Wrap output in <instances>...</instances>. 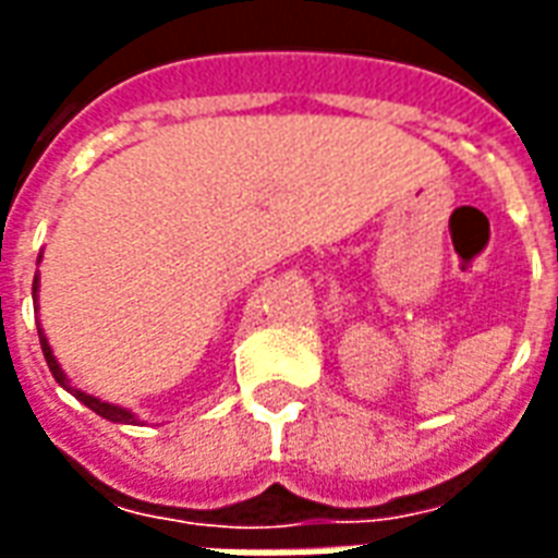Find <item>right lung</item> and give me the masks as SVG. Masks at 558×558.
Instances as JSON below:
<instances>
[{
  "label": "right lung",
  "instance_id": "right-lung-1",
  "mask_svg": "<svg viewBox=\"0 0 558 558\" xmlns=\"http://www.w3.org/2000/svg\"><path fill=\"white\" fill-rule=\"evenodd\" d=\"M40 263V259H37ZM37 287H40V278L35 275V283H32V299H35L37 304ZM37 311V307H35ZM37 337H40V349H44V357H47V366H49V373H52V378L68 390V393H73L76 399H80L82 405L90 408L94 414H100L102 420H111V423H138V416L132 414V411H126V408L121 405H111V402H102V399H97V396H88V393H82L80 387H73V384L68 381V375H64V369H61V363L56 361V354H52V345H49L47 340V333H44V328H37Z\"/></svg>",
  "mask_w": 558,
  "mask_h": 558
}]
</instances>
